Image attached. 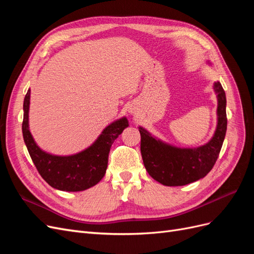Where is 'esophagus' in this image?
Instances as JSON below:
<instances>
[{
    "label": "esophagus",
    "mask_w": 254,
    "mask_h": 254,
    "mask_svg": "<svg viewBox=\"0 0 254 254\" xmlns=\"http://www.w3.org/2000/svg\"><path fill=\"white\" fill-rule=\"evenodd\" d=\"M129 112H130V113H131V114H132V113H134V111H133L132 109H129Z\"/></svg>",
    "instance_id": "obj_1"
}]
</instances>
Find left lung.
Segmentation results:
<instances>
[{
    "label": "left lung",
    "mask_w": 254,
    "mask_h": 254,
    "mask_svg": "<svg viewBox=\"0 0 254 254\" xmlns=\"http://www.w3.org/2000/svg\"><path fill=\"white\" fill-rule=\"evenodd\" d=\"M213 89L217 97V125L212 139L204 145L195 148L177 147L139 127L144 166L163 186L181 187L195 182L209 174L216 162L227 131V99L219 81L214 82Z\"/></svg>",
    "instance_id": "1"
}]
</instances>
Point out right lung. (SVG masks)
<instances>
[{
  "instance_id": "add662e5",
  "label": "right lung",
  "mask_w": 254,
  "mask_h": 254,
  "mask_svg": "<svg viewBox=\"0 0 254 254\" xmlns=\"http://www.w3.org/2000/svg\"><path fill=\"white\" fill-rule=\"evenodd\" d=\"M28 89L23 104L22 132L29 156L42 178L54 189L64 191H80L94 187L103 179L108 166V156L113 142L129 126L127 118H122L107 126L88 148L70 156L52 155L42 150L29 131L28 112L30 104Z\"/></svg>"
}]
</instances>
